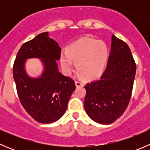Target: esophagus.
Returning a JSON list of instances; mask_svg holds the SVG:
<instances>
[{
  "mask_svg": "<svg viewBox=\"0 0 150 150\" xmlns=\"http://www.w3.org/2000/svg\"><path fill=\"white\" fill-rule=\"evenodd\" d=\"M75 85H76L77 87H79V86H83V83L81 81H75Z\"/></svg>",
  "mask_w": 150,
  "mask_h": 150,
  "instance_id": "34e87169",
  "label": "esophagus"
}]
</instances>
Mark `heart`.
I'll use <instances>...</instances> for the list:
<instances>
[{"instance_id": "1", "label": "heart", "mask_w": 150, "mask_h": 150, "mask_svg": "<svg viewBox=\"0 0 150 150\" xmlns=\"http://www.w3.org/2000/svg\"><path fill=\"white\" fill-rule=\"evenodd\" d=\"M109 58V49L102 40L84 38L67 47L60 57V63L64 72L69 74L75 62L78 74L84 78L91 79L103 72Z\"/></svg>"}]
</instances>
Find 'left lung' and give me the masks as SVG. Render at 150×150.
I'll return each mask as SVG.
<instances>
[{
	"instance_id": "8db88e82",
	"label": "left lung",
	"mask_w": 150,
	"mask_h": 150,
	"mask_svg": "<svg viewBox=\"0 0 150 150\" xmlns=\"http://www.w3.org/2000/svg\"><path fill=\"white\" fill-rule=\"evenodd\" d=\"M136 69L129 47L112 35L111 51L105 70L100 78L84 86V107L91 119L107 125L123 114L131 99Z\"/></svg>"
}]
</instances>
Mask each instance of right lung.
Wrapping results in <instances>:
<instances>
[{
  "instance_id": "add662e5",
  "label": "right lung",
  "mask_w": 150,
  "mask_h": 150,
  "mask_svg": "<svg viewBox=\"0 0 150 150\" xmlns=\"http://www.w3.org/2000/svg\"><path fill=\"white\" fill-rule=\"evenodd\" d=\"M61 50L45 32L22 45L13 64V79L21 104L41 123H51L62 117L75 89L72 78L59 71L57 61L60 59ZM32 58H39L43 64V72L37 78L29 76L25 69L26 60Z\"/></svg>"
}]
</instances>
